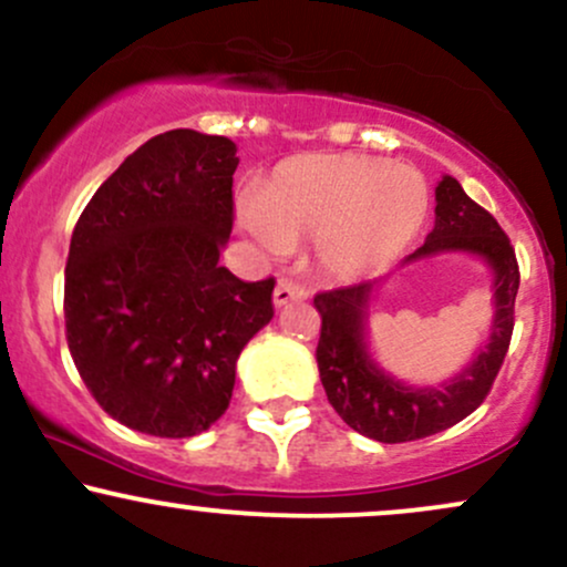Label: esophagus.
Masks as SVG:
<instances>
[{"label": "esophagus", "instance_id": "esophagus-1", "mask_svg": "<svg viewBox=\"0 0 567 567\" xmlns=\"http://www.w3.org/2000/svg\"><path fill=\"white\" fill-rule=\"evenodd\" d=\"M298 298H306V288L296 279H279L275 288V306H285L290 301H298Z\"/></svg>", "mask_w": 567, "mask_h": 567}]
</instances>
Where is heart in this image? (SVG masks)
<instances>
[{
	"instance_id": "heart-1",
	"label": "heart",
	"mask_w": 567,
	"mask_h": 567,
	"mask_svg": "<svg viewBox=\"0 0 567 567\" xmlns=\"http://www.w3.org/2000/svg\"><path fill=\"white\" fill-rule=\"evenodd\" d=\"M426 210L429 186L410 167L354 154H303L275 167L239 220L269 256L315 239L324 275L365 279L405 252Z\"/></svg>"
}]
</instances>
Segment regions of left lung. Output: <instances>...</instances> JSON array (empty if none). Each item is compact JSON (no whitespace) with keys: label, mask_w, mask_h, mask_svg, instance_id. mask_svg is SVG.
Instances as JSON below:
<instances>
[{"label":"left lung","mask_w":567,"mask_h":567,"mask_svg":"<svg viewBox=\"0 0 567 567\" xmlns=\"http://www.w3.org/2000/svg\"><path fill=\"white\" fill-rule=\"evenodd\" d=\"M434 229L426 243L402 264L445 250H464L485 258L493 269L496 317L487 347L477 360L440 389H413L394 381L370 360L365 347V309L375 282H354L315 296L322 328L317 343V368L330 405L354 432L379 442H410L437 434L474 413L496 381L509 351L514 330V298L519 266L514 247L498 220L480 207L451 175L440 181Z\"/></svg>","instance_id":"obj_1"}]
</instances>
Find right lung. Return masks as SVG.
Here are the masks:
<instances>
[{
	"label": "right lung",
	"mask_w": 567,
	"mask_h": 567,
	"mask_svg": "<svg viewBox=\"0 0 567 567\" xmlns=\"http://www.w3.org/2000/svg\"><path fill=\"white\" fill-rule=\"evenodd\" d=\"M237 146L167 130L103 181L71 234L66 341L114 421L194 437L226 413L239 351L275 317V277L218 264L234 226Z\"/></svg>",
	"instance_id": "1"
}]
</instances>
